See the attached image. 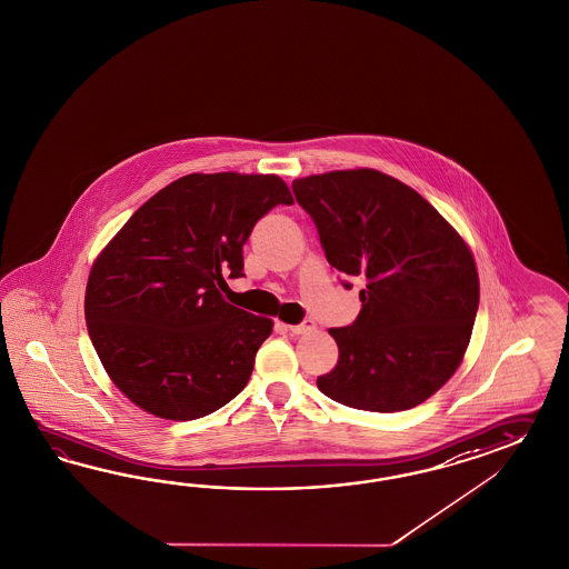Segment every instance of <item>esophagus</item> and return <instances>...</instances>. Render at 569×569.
Segmentation results:
<instances>
[{
	"label": "esophagus",
	"mask_w": 569,
	"mask_h": 569,
	"mask_svg": "<svg viewBox=\"0 0 569 569\" xmlns=\"http://www.w3.org/2000/svg\"><path fill=\"white\" fill-rule=\"evenodd\" d=\"M317 327V323L315 321H310V319H307V321H302L300 325H288V329L292 331L293 336H302V333H310L312 329Z\"/></svg>",
	"instance_id": "34e87169"
}]
</instances>
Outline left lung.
<instances>
[{
    "label": "left lung",
    "instance_id": "obj_1",
    "mask_svg": "<svg viewBox=\"0 0 569 569\" xmlns=\"http://www.w3.org/2000/svg\"><path fill=\"white\" fill-rule=\"evenodd\" d=\"M292 188L329 264L367 281L358 319L329 329L338 365L317 387L369 412L429 400L460 367L477 319L470 246L415 188L377 169L307 176Z\"/></svg>",
    "mask_w": 569,
    "mask_h": 569
}]
</instances>
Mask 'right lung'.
I'll return each instance as SVG.
<instances>
[{
    "label": "right lung",
    "mask_w": 569,
    "mask_h": 569,
    "mask_svg": "<svg viewBox=\"0 0 569 569\" xmlns=\"http://www.w3.org/2000/svg\"><path fill=\"white\" fill-rule=\"evenodd\" d=\"M273 173H188L147 200L92 262L84 319L113 385L149 415L194 420L244 389L273 321L231 307L254 223L292 204Z\"/></svg>",
    "instance_id": "1"
}]
</instances>
